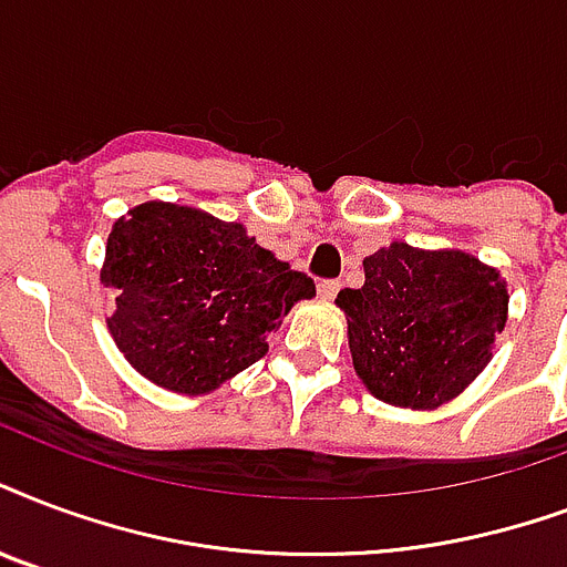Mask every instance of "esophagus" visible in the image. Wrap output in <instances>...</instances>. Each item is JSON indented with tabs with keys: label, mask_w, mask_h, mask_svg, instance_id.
I'll return each instance as SVG.
<instances>
[{
	"label": "esophagus",
	"mask_w": 567,
	"mask_h": 567,
	"mask_svg": "<svg viewBox=\"0 0 567 567\" xmlns=\"http://www.w3.org/2000/svg\"><path fill=\"white\" fill-rule=\"evenodd\" d=\"M339 288H341L339 279H321V282H318V293H321L323 300H332V297L339 293Z\"/></svg>",
	"instance_id": "obj_1"
}]
</instances>
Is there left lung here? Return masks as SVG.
Instances as JSON below:
<instances>
[{
    "label": "left lung",
    "instance_id": "left-lung-1",
    "mask_svg": "<svg viewBox=\"0 0 567 567\" xmlns=\"http://www.w3.org/2000/svg\"><path fill=\"white\" fill-rule=\"evenodd\" d=\"M365 285L344 288L353 369L374 399L437 408L485 369L503 332L508 291L496 270L457 249L389 244L365 261Z\"/></svg>",
    "mask_w": 567,
    "mask_h": 567
}]
</instances>
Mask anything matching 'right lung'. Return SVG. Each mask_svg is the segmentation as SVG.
<instances>
[{"label": "right lung", "mask_w": 567, "mask_h": 567, "mask_svg": "<svg viewBox=\"0 0 567 567\" xmlns=\"http://www.w3.org/2000/svg\"><path fill=\"white\" fill-rule=\"evenodd\" d=\"M103 285L110 332L130 365L184 395L210 392L267 353V336L315 282L244 226L196 207H133L112 226Z\"/></svg>", "instance_id": "right-lung-1"}]
</instances>
